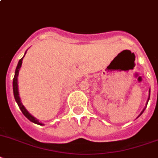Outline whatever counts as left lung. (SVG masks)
<instances>
[{"mask_svg":"<svg viewBox=\"0 0 158 158\" xmlns=\"http://www.w3.org/2000/svg\"><path fill=\"white\" fill-rule=\"evenodd\" d=\"M149 93H150V91H149ZM149 97H150V94H149V96H148V100H149ZM148 102H147V104H148ZM144 110H145V108H144V110H142V112H141V113H140V114H141L142 113H143V112H144ZM140 115H139V116H140Z\"/></svg>","mask_w":158,"mask_h":158,"instance_id":"8db88e82","label":"left lung"}]
</instances>
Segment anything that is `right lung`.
<instances>
[{"mask_svg": "<svg viewBox=\"0 0 158 158\" xmlns=\"http://www.w3.org/2000/svg\"><path fill=\"white\" fill-rule=\"evenodd\" d=\"M24 56L23 57V58L21 59L20 60H19V62H18V66H17L16 68V70H15V75H14V81H13V89H14V98H15V100H16L17 103H18V106H19V108H20V110H22V112H23V114H24L25 116L27 117L29 120H31V122H33V123H37V124H40L42 125V123H40L39 121L36 119V118H35V117H33L32 115H31V114H30L29 112L27 111V110H26V108L24 107V106L22 104V102H21V100H20V98H19V94H18V73H19V69H20L21 66H22V63H23V58H24Z\"/></svg>", "mask_w": 158, "mask_h": 158, "instance_id": "right-lung-1", "label": "right lung"}]
</instances>
